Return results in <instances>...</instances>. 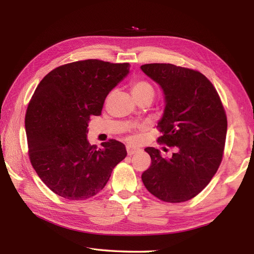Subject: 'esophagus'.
<instances>
[{"mask_svg":"<svg viewBox=\"0 0 254 254\" xmlns=\"http://www.w3.org/2000/svg\"><path fill=\"white\" fill-rule=\"evenodd\" d=\"M140 149L139 148H135V147H131V146H127V153L129 156H132L134 153L139 152Z\"/></svg>","mask_w":254,"mask_h":254,"instance_id":"34e87169","label":"esophagus"}]
</instances>
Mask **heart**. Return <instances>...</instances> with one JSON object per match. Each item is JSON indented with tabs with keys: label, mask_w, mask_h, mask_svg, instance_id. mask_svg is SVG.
I'll return each mask as SVG.
<instances>
[{
	"label": "heart",
	"mask_w": 254,
	"mask_h": 254,
	"mask_svg": "<svg viewBox=\"0 0 254 254\" xmlns=\"http://www.w3.org/2000/svg\"><path fill=\"white\" fill-rule=\"evenodd\" d=\"M131 93L135 99L143 97L152 98L153 95H155V89L147 80L135 79L131 82Z\"/></svg>",
	"instance_id": "1"
}]
</instances>
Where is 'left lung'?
<instances>
[{
	"label": "left lung",
	"instance_id": "1",
	"mask_svg": "<svg viewBox=\"0 0 254 254\" xmlns=\"http://www.w3.org/2000/svg\"><path fill=\"white\" fill-rule=\"evenodd\" d=\"M141 70L163 90L165 108L157 128L161 143L176 146L172 158L146 147L151 158L142 174L145 188L166 202L194 198L210 183L224 155L227 117L212 82L200 72L171 64H148Z\"/></svg>",
	"mask_w": 254,
	"mask_h": 254
}]
</instances>
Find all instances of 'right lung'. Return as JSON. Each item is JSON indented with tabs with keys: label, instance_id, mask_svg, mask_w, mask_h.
Masks as SVG:
<instances>
[{
	"label": "right lung",
	"instance_id": "add662e5",
	"mask_svg": "<svg viewBox=\"0 0 254 254\" xmlns=\"http://www.w3.org/2000/svg\"><path fill=\"white\" fill-rule=\"evenodd\" d=\"M129 64L97 59L54 68L38 84L25 115L30 163L54 193L84 200L101 191L113 168L127 156L125 145L88 142L90 118L101 115L105 99L129 73Z\"/></svg>",
	"mask_w": 254,
	"mask_h": 254
}]
</instances>
